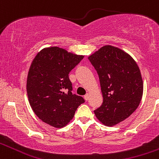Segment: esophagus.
Returning <instances> with one entry per match:
<instances>
[{
    "instance_id": "obj_1",
    "label": "esophagus",
    "mask_w": 159,
    "mask_h": 159,
    "mask_svg": "<svg viewBox=\"0 0 159 159\" xmlns=\"http://www.w3.org/2000/svg\"><path fill=\"white\" fill-rule=\"evenodd\" d=\"M84 98H85V101H88L89 98V93H87L86 94H85Z\"/></svg>"
}]
</instances>
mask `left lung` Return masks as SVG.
<instances>
[{
  "mask_svg": "<svg viewBox=\"0 0 159 159\" xmlns=\"http://www.w3.org/2000/svg\"><path fill=\"white\" fill-rule=\"evenodd\" d=\"M88 58L98 74L103 95L102 105L94 114L104 125H116L140 104L143 92L140 68L129 54L110 45L102 46Z\"/></svg>",
  "mask_w": 159,
  "mask_h": 159,
  "instance_id": "8db88e82",
  "label": "left lung"
}]
</instances>
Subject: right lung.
I'll return each instance as SVG.
<instances>
[{
  "instance_id": "right-lung-1",
  "label": "right lung",
  "mask_w": 159,
  "mask_h": 159,
  "mask_svg": "<svg viewBox=\"0 0 159 159\" xmlns=\"http://www.w3.org/2000/svg\"><path fill=\"white\" fill-rule=\"evenodd\" d=\"M84 56L69 52L58 46L41 49L32 61L26 89L32 110L43 122L61 128L74 118L85 101L72 94L68 74Z\"/></svg>"
}]
</instances>
